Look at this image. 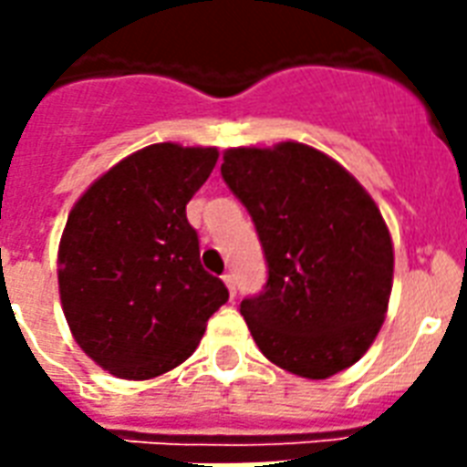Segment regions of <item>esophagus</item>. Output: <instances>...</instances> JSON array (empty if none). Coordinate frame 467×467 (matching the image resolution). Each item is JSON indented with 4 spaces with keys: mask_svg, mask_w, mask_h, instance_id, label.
Instances as JSON below:
<instances>
[{
    "mask_svg": "<svg viewBox=\"0 0 467 467\" xmlns=\"http://www.w3.org/2000/svg\"><path fill=\"white\" fill-rule=\"evenodd\" d=\"M223 281H225V285H227V291H230V296H237V285H234V276L233 274H223Z\"/></svg>",
    "mask_w": 467,
    "mask_h": 467,
    "instance_id": "34e87169",
    "label": "esophagus"
}]
</instances>
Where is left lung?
I'll list each match as a JSON object with an SVG mask.
<instances>
[{"mask_svg":"<svg viewBox=\"0 0 467 467\" xmlns=\"http://www.w3.org/2000/svg\"><path fill=\"white\" fill-rule=\"evenodd\" d=\"M220 174L254 220L269 278L242 317L278 368L310 380L361 358L383 327L392 240L368 191L303 142L225 150Z\"/></svg>","mask_w":467,"mask_h":467,"instance_id":"1","label":"left lung"}]
</instances>
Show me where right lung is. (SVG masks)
Returning <instances> with one entry per match:
<instances>
[{"label": "right lung", "instance_id": "1", "mask_svg": "<svg viewBox=\"0 0 467 467\" xmlns=\"http://www.w3.org/2000/svg\"><path fill=\"white\" fill-rule=\"evenodd\" d=\"M215 148L157 142L120 160L72 205L57 249L69 332L111 376L150 380L193 351L230 293L201 266L186 203Z\"/></svg>", "mask_w": 467, "mask_h": 467}]
</instances>
